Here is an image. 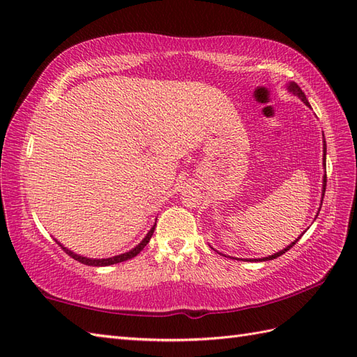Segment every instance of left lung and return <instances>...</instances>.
I'll return each instance as SVG.
<instances>
[{
    "label": "left lung",
    "instance_id": "left-lung-1",
    "mask_svg": "<svg viewBox=\"0 0 357 357\" xmlns=\"http://www.w3.org/2000/svg\"><path fill=\"white\" fill-rule=\"evenodd\" d=\"M287 92L288 93H291V95H294V96H298L299 100L304 102L305 105H308V107H312V105H310V102H308V100H307V96H305V93L302 92L301 90V87L296 84L294 81H290V82H287ZM322 136H324V132H322ZM325 159H327V144H325V138H324V158H322V161H324V170H325ZM325 185H327V174H325V172H324V178H322V196H321V206H319V208H317V213H316V216H314V219L317 218V215H319V211H321V207H322V201H324V195H325ZM304 234V233H302ZM301 234V236H302ZM301 236L298 238V239H294L290 245H287L285 248H282V250H279V252H276L275 255H270V256H265V257H259V259H245V261H259V262H262V261H271V259H276V257H279L280 255H284L287 250H290L296 242H298L299 239H301ZM213 248V247H211ZM219 255H222V253H219ZM225 256V255H224ZM229 257V256H227Z\"/></svg>",
    "mask_w": 357,
    "mask_h": 357
}]
</instances>
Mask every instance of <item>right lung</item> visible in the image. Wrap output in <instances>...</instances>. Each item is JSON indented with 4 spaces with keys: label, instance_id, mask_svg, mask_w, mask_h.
I'll return each mask as SVG.
<instances>
[{
    "label": "right lung",
    "instance_id": "obj_1",
    "mask_svg": "<svg viewBox=\"0 0 357 357\" xmlns=\"http://www.w3.org/2000/svg\"><path fill=\"white\" fill-rule=\"evenodd\" d=\"M155 227H156V222H155V224H153V227H151V229L149 230V233L146 234V238H144V239L139 242V244L136 245V247H133L132 250H128V252H126V253H121V255H116V256H112V257H102V259H96V257H86V256H82V255H78V253L72 252V250H69L67 247H64V245L61 244V242H59L58 239H55V241H56V244H58L59 247H61L67 255L73 257L75 261H78V262H81V264H86V265H92V267H107V265H113V264L124 262V261L132 259V257H135L136 255H139L141 250L149 244V241H150V238H151V234H153V231H155Z\"/></svg>",
    "mask_w": 357,
    "mask_h": 357
}]
</instances>
